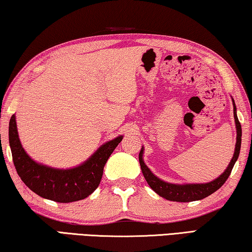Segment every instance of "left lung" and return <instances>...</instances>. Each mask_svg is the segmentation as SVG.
Segmentation results:
<instances>
[{"label":"left lung","mask_w":252,"mask_h":252,"mask_svg":"<svg viewBox=\"0 0 252 252\" xmlns=\"http://www.w3.org/2000/svg\"><path fill=\"white\" fill-rule=\"evenodd\" d=\"M233 115H234V121H236V126H237V144L236 148H234V154L233 158L231 159L229 166L226 167L224 173L212 182L205 183V184H172L164 182V181L159 180L158 177H156L153 173L150 171L145 163L143 160V147L141 152H139V164H141V168L143 172V175L147 181V183L152 189L158 193L159 196L164 197L168 201H175V202H192V201H197L202 200L204 197L211 195L217 189H219L222 185L225 183V181L228 180V177L231 174V171L234 166V163L237 162L239 158V154H240V147H241V125L240 122L237 117V108L236 105H234L233 101Z\"/></svg>","instance_id":"left-lung-1"}]
</instances>
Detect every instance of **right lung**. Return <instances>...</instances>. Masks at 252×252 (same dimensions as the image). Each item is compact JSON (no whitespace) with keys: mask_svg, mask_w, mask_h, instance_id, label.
<instances>
[{"mask_svg":"<svg viewBox=\"0 0 252 252\" xmlns=\"http://www.w3.org/2000/svg\"><path fill=\"white\" fill-rule=\"evenodd\" d=\"M122 139L123 136H118L104 144L80 166L57 170L35 163L29 158L20 143L14 115H12L9 125L12 158L23 183L41 197L60 203L79 201L92 194L100 183L107 159Z\"/></svg>","mask_w":252,"mask_h":252,"instance_id":"obj_1","label":"right lung"}]
</instances>
